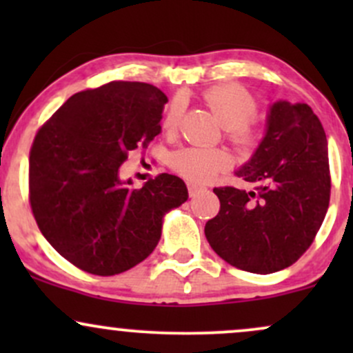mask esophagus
Returning a JSON list of instances; mask_svg holds the SVG:
<instances>
[{"label": "esophagus", "mask_w": 353, "mask_h": 353, "mask_svg": "<svg viewBox=\"0 0 353 353\" xmlns=\"http://www.w3.org/2000/svg\"><path fill=\"white\" fill-rule=\"evenodd\" d=\"M202 189H204V188H202V185H199V184H196V182H188V190H189L190 197L197 196V194H199Z\"/></svg>", "instance_id": "34e87169"}]
</instances>
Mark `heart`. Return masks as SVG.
Wrapping results in <instances>:
<instances>
[{
    "label": "heart",
    "mask_w": 353,
    "mask_h": 353,
    "mask_svg": "<svg viewBox=\"0 0 353 353\" xmlns=\"http://www.w3.org/2000/svg\"><path fill=\"white\" fill-rule=\"evenodd\" d=\"M204 101L219 123L224 125L225 134L234 144L249 148L255 143L257 131L254 117L257 114V101L247 89L237 84H219L204 92ZM182 117V103L179 99L169 104L163 119L165 132H174L179 128ZM232 164V157L221 148H182L171 156V168L185 179L205 182L217 172Z\"/></svg>",
    "instance_id": "obj_1"
}]
</instances>
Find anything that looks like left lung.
Masks as SVG:
<instances>
[{
  "instance_id": "obj_1",
  "label": "left lung",
  "mask_w": 353,
  "mask_h": 353,
  "mask_svg": "<svg viewBox=\"0 0 353 353\" xmlns=\"http://www.w3.org/2000/svg\"><path fill=\"white\" fill-rule=\"evenodd\" d=\"M237 176L254 189H214L221 209L205 222L210 247L245 272L292 265L314 242L330 201L327 137L309 104L274 103L265 137Z\"/></svg>"
}]
</instances>
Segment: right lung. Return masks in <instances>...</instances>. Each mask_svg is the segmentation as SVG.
Masks as SVG:
<instances>
[{
    "instance_id": "right-lung-1",
    "label": "right lung",
    "mask_w": 353,
    "mask_h": 353,
    "mask_svg": "<svg viewBox=\"0 0 353 353\" xmlns=\"http://www.w3.org/2000/svg\"><path fill=\"white\" fill-rule=\"evenodd\" d=\"M161 89L111 81L76 92L36 132L30 204L39 230L84 272L116 275L143 262L163 217L188 201L184 181L159 174L141 189L119 179L128 154L161 132Z\"/></svg>"
}]
</instances>
